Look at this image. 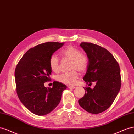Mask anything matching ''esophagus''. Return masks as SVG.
<instances>
[{
	"mask_svg": "<svg viewBox=\"0 0 134 134\" xmlns=\"http://www.w3.org/2000/svg\"><path fill=\"white\" fill-rule=\"evenodd\" d=\"M68 88H70V89H75V87L74 86H70V85H68Z\"/></svg>",
	"mask_w": 134,
	"mask_h": 134,
	"instance_id": "1",
	"label": "esophagus"
}]
</instances>
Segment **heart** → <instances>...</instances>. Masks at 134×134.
<instances>
[{
  "mask_svg": "<svg viewBox=\"0 0 134 134\" xmlns=\"http://www.w3.org/2000/svg\"><path fill=\"white\" fill-rule=\"evenodd\" d=\"M60 54L65 58L71 60L70 70H72L67 73H63L57 76L58 81L68 85L74 84L79 77L77 71L83 73L85 72L89 66V58L85 54H82L79 49L72 46H68L60 52ZM49 66L51 69L55 72L59 69V60L58 57L53 55L49 59Z\"/></svg>",
  "mask_w": 134,
  "mask_h": 134,
  "instance_id": "heart-1",
  "label": "heart"
}]
</instances>
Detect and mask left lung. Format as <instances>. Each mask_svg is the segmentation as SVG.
<instances>
[{
	"label": "left lung",
	"instance_id": "left-lung-1",
	"mask_svg": "<svg viewBox=\"0 0 134 134\" xmlns=\"http://www.w3.org/2000/svg\"><path fill=\"white\" fill-rule=\"evenodd\" d=\"M81 47L89 58V66L83 78L89 85L96 83L93 89L87 86L79 103L86 111L100 113L112 104L121 85L120 68L113 55L106 49L91 43H81Z\"/></svg>",
	"mask_w": 134,
	"mask_h": 134
}]
</instances>
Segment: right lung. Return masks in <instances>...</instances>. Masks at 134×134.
Instances as JSON below:
<instances>
[{"label":"right lung","mask_w":134,"mask_h":134,"mask_svg":"<svg viewBox=\"0 0 134 134\" xmlns=\"http://www.w3.org/2000/svg\"><path fill=\"white\" fill-rule=\"evenodd\" d=\"M63 43L47 42L30 48L22 56L15 69L18 98L30 112L38 116L51 112L59 103L64 84L54 81L53 87H45L51 80L49 59Z\"/></svg>","instance_id":"right-lung-1"}]
</instances>
